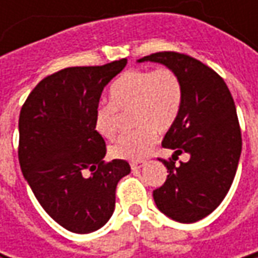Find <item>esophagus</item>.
Instances as JSON below:
<instances>
[{
  "label": "esophagus",
  "mask_w": 258,
  "mask_h": 258,
  "mask_svg": "<svg viewBox=\"0 0 258 258\" xmlns=\"http://www.w3.org/2000/svg\"><path fill=\"white\" fill-rule=\"evenodd\" d=\"M144 165L145 162H132V164H131V168H132V171H138V169H141Z\"/></svg>",
  "instance_id": "esophagus-1"
}]
</instances>
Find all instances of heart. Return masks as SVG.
<instances>
[{
    "mask_svg": "<svg viewBox=\"0 0 258 258\" xmlns=\"http://www.w3.org/2000/svg\"><path fill=\"white\" fill-rule=\"evenodd\" d=\"M110 103L94 110V129L104 139H113L120 129V114L132 112L134 132L123 135L109 152L116 159L141 161L156 142V134L169 132L183 106V85L169 67L156 70L131 69L117 77L109 90Z\"/></svg>",
    "mask_w": 258,
    "mask_h": 258,
    "instance_id": "obj_1",
    "label": "heart"
}]
</instances>
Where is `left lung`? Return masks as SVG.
<instances>
[{
	"label": "left lung",
	"mask_w": 258,
	"mask_h": 258,
	"mask_svg": "<svg viewBox=\"0 0 258 258\" xmlns=\"http://www.w3.org/2000/svg\"><path fill=\"white\" fill-rule=\"evenodd\" d=\"M138 61L162 63L183 85L181 114L162 141L175 154L159 159L169 175L154 191L155 204L175 221H200L223 203L240 161L243 142L233 96L221 76L191 55L161 51ZM182 152L191 155L190 161L175 165Z\"/></svg>",
	"instance_id": "8db88e82"
}]
</instances>
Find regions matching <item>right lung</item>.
<instances>
[{
  "label": "right lung",
  "instance_id": "obj_1",
  "mask_svg": "<svg viewBox=\"0 0 258 258\" xmlns=\"http://www.w3.org/2000/svg\"><path fill=\"white\" fill-rule=\"evenodd\" d=\"M126 63L67 67L47 76L20 112L23 175L45 213L72 233H92L109 221L116 185L131 172L126 161L104 162L106 144L94 129L104 86Z\"/></svg>",
  "mask_w": 258,
  "mask_h": 258
}]
</instances>
